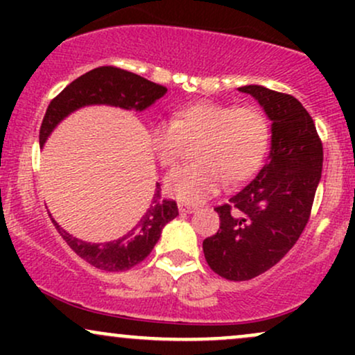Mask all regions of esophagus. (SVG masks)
I'll list each match as a JSON object with an SVG mask.
<instances>
[{
    "label": "esophagus",
    "mask_w": 355,
    "mask_h": 355,
    "mask_svg": "<svg viewBox=\"0 0 355 355\" xmlns=\"http://www.w3.org/2000/svg\"><path fill=\"white\" fill-rule=\"evenodd\" d=\"M178 210H180L182 214H193V211L197 210V207H193V205H183V203H180V205H178Z\"/></svg>",
    "instance_id": "34e87169"
}]
</instances>
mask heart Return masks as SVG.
Instances as JSON below:
<instances>
[{
	"instance_id": "1",
	"label": "heart",
	"mask_w": 355,
	"mask_h": 355,
	"mask_svg": "<svg viewBox=\"0 0 355 355\" xmlns=\"http://www.w3.org/2000/svg\"><path fill=\"white\" fill-rule=\"evenodd\" d=\"M270 141L267 118L255 107H232L218 101H190L175 108L168 123L150 130V145L162 166L172 168L185 145L195 144V164L180 166L165 178V191L183 203H202L229 182L254 177Z\"/></svg>"
}]
</instances>
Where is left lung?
<instances>
[{
    "label": "left lung",
    "instance_id": "left-lung-1",
    "mask_svg": "<svg viewBox=\"0 0 355 355\" xmlns=\"http://www.w3.org/2000/svg\"><path fill=\"white\" fill-rule=\"evenodd\" d=\"M239 89L266 110L272 144L254 180L215 207L220 229L203 240L207 263L227 280L263 274L295 245L311 217L324 162L315 123L299 100L259 85Z\"/></svg>",
    "mask_w": 355,
    "mask_h": 355
}]
</instances>
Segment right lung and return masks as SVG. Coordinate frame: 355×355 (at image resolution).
<instances>
[{
    "mask_svg": "<svg viewBox=\"0 0 355 355\" xmlns=\"http://www.w3.org/2000/svg\"><path fill=\"white\" fill-rule=\"evenodd\" d=\"M166 93L162 85L135 75L132 71L116 67H100L85 73L71 81L60 95L48 105L42 128H40V145H44L46 138L63 118L71 112L87 105H110L125 110L148 108ZM178 215L177 202L162 197L160 183H157L152 203L145 215L138 220L128 234L113 242L88 243L67 234L53 220L56 230L76 255L87 260L89 266L107 272H123L135 267L148 257L155 243L160 239L162 229Z\"/></svg>",
    "mask_w": 355,
    "mask_h": 355,
    "instance_id": "obj_1",
    "label": "right lung"
}]
</instances>
